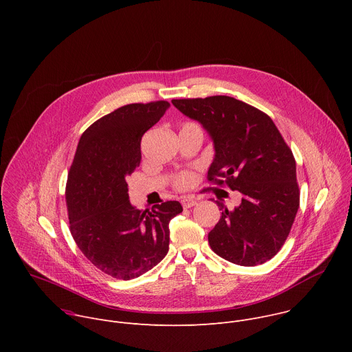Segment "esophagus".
I'll return each mask as SVG.
<instances>
[{
	"label": "esophagus",
	"mask_w": 352,
	"mask_h": 352,
	"mask_svg": "<svg viewBox=\"0 0 352 352\" xmlns=\"http://www.w3.org/2000/svg\"><path fill=\"white\" fill-rule=\"evenodd\" d=\"M181 204H182L184 209H189V208H192V206L196 205V199H193V197H184V199L181 200Z\"/></svg>",
	"instance_id": "1"
}]
</instances>
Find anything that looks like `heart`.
I'll list each match as a JSON object with an SVG mask.
<instances>
[{
	"mask_svg": "<svg viewBox=\"0 0 352 352\" xmlns=\"http://www.w3.org/2000/svg\"><path fill=\"white\" fill-rule=\"evenodd\" d=\"M186 125H193V124H186ZM193 182V175L190 173H182L175 178V186L179 189H185L190 186Z\"/></svg>",
	"mask_w": 352,
	"mask_h": 352,
	"instance_id": "b5f03b06",
	"label": "heart"
}]
</instances>
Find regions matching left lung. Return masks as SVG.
I'll use <instances>...</instances> for the list:
<instances>
[{"mask_svg":"<svg viewBox=\"0 0 352 352\" xmlns=\"http://www.w3.org/2000/svg\"><path fill=\"white\" fill-rule=\"evenodd\" d=\"M173 104L202 125L214 144L209 181L241 193L209 232L220 258L256 266L270 261L285 242L299 208L296 166L272 118L230 96L179 98Z\"/></svg>","mask_w":352,"mask_h":352,"instance_id":"1","label":"left lung"}]
</instances>
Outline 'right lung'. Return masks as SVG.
Returning a JSON list of instances; mask_svg holds the SVG:
<instances>
[{
    "label": "right lung",
    "mask_w": 352,
    "mask_h": 352,
    "mask_svg": "<svg viewBox=\"0 0 352 352\" xmlns=\"http://www.w3.org/2000/svg\"><path fill=\"white\" fill-rule=\"evenodd\" d=\"M170 103H133L93 122L80 136L67 181L71 234L82 254L103 273L132 280L168 252L177 200L138 210L129 202L126 177L140 164L143 133L160 121Z\"/></svg>",
    "instance_id": "add662e5"
}]
</instances>
